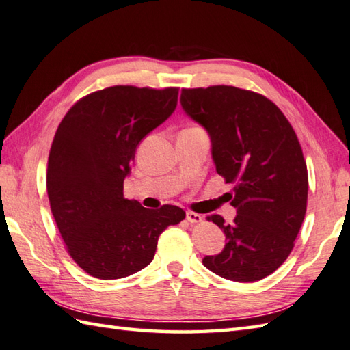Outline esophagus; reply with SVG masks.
Wrapping results in <instances>:
<instances>
[{
  "mask_svg": "<svg viewBox=\"0 0 350 350\" xmlns=\"http://www.w3.org/2000/svg\"><path fill=\"white\" fill-rule=\"evenodd\" d=\"M185 219H187L190 224H198L202 220V216L198 215V213H193V211H187L185 213Z\"/></svg>",
  "mask_w": 350,
  "mask_h": 350,
  "instance_id": "1",
  "label": "esophagus"
}]
</instances>
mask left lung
Here are the masks:
<instances>
[{
  "label": "left lung",
  "instance_id": "8db88e82",
  "mask_svg": "<svg viewBox=\"0 0 350 350\" xmlns=\"http://www.w3.org/2000/svg\"><path fill=\"white\" fill-rule=\"evenodd\" d=\"M181 107L208 133L217 174L235 184L234 224L208 216L225 247L202 265L225 280L260 281L287 260L306 211L308 172L293 126L270 99L232 85L183 89Z\"/></svg>",
  "mask_w": 350,
  "mask_h": 350
}]
</instances>
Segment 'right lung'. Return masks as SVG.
Returning a JSON list of instances; mask_svg holds the SVG:
<instances>
[{
    "mask_svg": "<svg viewBox=\"0 0 350 350\" xmlns=\"http://www.w3.org/2000/svg\"><path fill=\"white\" fill-rule=\"evenodd\" d=\"M178 89L113 85L81 98L63 118L48 159L46 190L69 255L85 273L119 280L152 261L160 234L185 217L124 198L135 149L172 115Z\"/></svg>",
    "mask_w": 350,
    "mask_h": 350,
    "instance_id": "right-lung-1",
    "label": "right lung"
}]
</instances>
